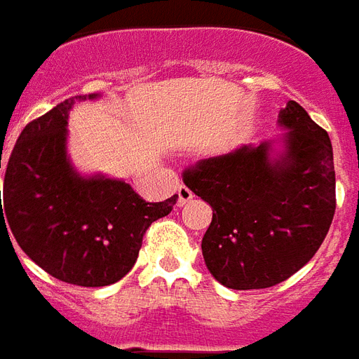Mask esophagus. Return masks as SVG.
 I'll return each mask as SVG.
<instances>
[{"label": "esophagus", "instance_id": "34e87169", "mask_svg": "<svg viewBox=\"0 0 359 359\" xmlns=\"http://www.w3.org/2000/svg\"><path fill=\"white\" fill-rule=\"evenodd\" d=\"M193 199V193L185 187V185H180L177 187V207H184L185 203H189Z\"/></svg>", "mask_w": 359, "mask_h": 359}]
</instances>
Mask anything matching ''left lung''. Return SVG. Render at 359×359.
I'll list each match as a JSON object with an SVG mask.
<instances>
[{
    "label": "left lung",
    "instance_id": "1",
    "mask_svg": "<svg viewBox=\"0 0 359 359\" xmlns=\"http://www.w3.org/2000/svg\"><path fill=\"white\" fill-rule=\"evenodd\" d=\"M280 139L197 162L184 184L212 207L201 249L232 290H261L297 273L321 248L337 208L329 133L294 100L278 114Z\"/></svg>",
    "mask_w": 359,
    "mask_h": 359
}]
</instances>
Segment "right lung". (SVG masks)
Segmentation results:
<instances>
[{"label":"right lung","instance_id":"obj_1","mask_svg":"<svg viewBox=\"0 0 359 359\" xmlns=\"http://www.w3.org/2000/svg\"><path fill=\"white\" fill-rule=\"evenodd\" d=\"M73 96L22 129L7 162L1 233L57 280L98 288L121 280L139 257L147 228L172 212L177 195L147 203L121 180L81 175L67 156ZM11 241V240H9ZM13 245V243H11Z\"/></svg>","mask_w":359,"mask_h":359}]
</instances>
